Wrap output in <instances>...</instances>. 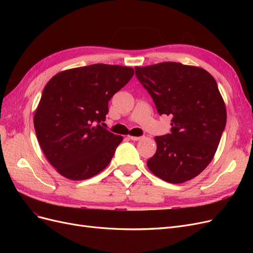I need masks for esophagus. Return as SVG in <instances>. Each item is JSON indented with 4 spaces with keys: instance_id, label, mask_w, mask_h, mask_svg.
I'll list each match as a JSON object with an SVG mask.
<instances>
[{
    "instance_id": "esophagus-1",
    "label": "esophagus",
    "mask_w": 253,
    "mask_h": 253,
    "mask_svg": "<svg viewBox=\"0 0 253 253\" xmlns=\"http://www.w3.org/2000/svg\"><path fill=\"white\" fill-rule=\"evenodd\" d=\"M128 138L131 139V140H134V141H138V140L143 138V136H132V135H128Z\"/></svg>"
}]
</instances>
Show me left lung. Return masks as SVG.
Segmentation results:
<instances>
[{"mask_svg": "<svg viewBox=\"0 0 253 253\" xmlns=\"http://www.w3.org/2000/svg\"><path fill=\"white\" fill-rule=\"evenodd\" d=\"M135 74L158 114L172 117L171 134L155 137L157 150L148 168L170 183L194 178L211 163L226 126L215 79L202 67L177 62L136 66Z\"/></svg>", "mask_w": 253, "mask_h": 253, "instance_id": "8db88e82", "label": "left lung"}]
</instances>
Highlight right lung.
Instances as JSON below:
<instances>
[{
    "label": "right lung",
    "mask_w": 253,
    "mask_h": 253,
    "mask_svg": "<svg viewBox=\"0 0 253 253\" xmlns=\"http://www.w3.org/2000/svg\"><path fill=\"white\" fill-rule=\"evenodd\" d=\"M133 75L132 67L99 63L60 72L47 82L34 126L45 157L59 174L84 180L111 163L124 138L99 124L111 98Z\"/></svg>",
    "instance_id": "add662e5"
}]
</instances>
